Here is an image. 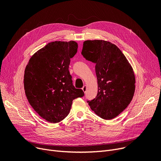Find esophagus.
<instances>
[{
    "instance_id": "obj_1",
    "label": "esophagus",
    "mask_w": 161,
    "mask_h": 161,
    "mask_svg": "<svg viewBox=\"0 0 161 161\" xmlns=\"http://www.w3.org/2000/svg\"><path fill=\"white\" fill-rule=\"evenodd\" d=\"M82 90H83V91L84 92H86V91H87V86H86V85H84V86H83V88H82Z\"/></svg>"
}]
</instances>
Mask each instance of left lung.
Listing matches in <instances>:
<instances>
[{
    "label": "left lung",
    "mask_w": 161,
    "mask_h": 161,
    "mask_svg": "<svg viewBox=\"0 0 161 161\" xmlns=\"http://www.w3.org/2000/svg\"><path fill=\"white\" fill-rule=\"evenodd\" d=\"M83 56L96 64V97L88 101L95 114L105 120L119 115L131 102L135 90L133 68L121 50L103 40L83 42Z\"/></svg>",
    "instance_id": "obj_1"
}]
</instances>
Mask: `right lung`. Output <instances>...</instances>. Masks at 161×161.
<instances>
[{"label": "right lung", "mask_w": 161, "mask_h": 161, "mask_svg": "<svg viewBox=\"0 0 161 161\" xmlns=\"http://www.w3.org/2000/svg\"><path fill=\"white\" fill-rule=\"evenodd\" d=\"M78 50L74 41H53L31 57L26 67L24 87L26 98L38 114L58 123L69 114L73 100L83 97L72 84L69 67Z\"/></svg>", "instance_id": "obj_1"}]
</instances>
